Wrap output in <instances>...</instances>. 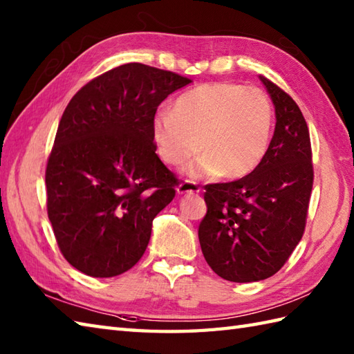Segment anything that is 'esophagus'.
<instances>
[{"mask_svg": "<svg viewBox=\"0 0 354 354\" xmlns=\"http://www.w3.org/2000/svg\"><path fill=\"white\" fill-rule=\"evenodd\" d=\"M199 192H201L199 187L194 183H190V181H185V183L179 184L176 187V193L179 194V196H187V194H194V193H199Z\"/></svg>", "mask_w": 354, "mask_h": 354, "instance_id": "1", "label": "esophagus"}]
</instances>
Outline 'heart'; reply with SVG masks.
Returning <instances> with one entry per match:
<instances>
[{"label": "heart", "instance_id": "heart-1", "mask_svg": "<svg viewBox=\"0 0 354 354\" xmlns=\"http://www.w3.org/2000/svg\"><path fill=\"white\" fill-rule=\"evenodd\" d=\"M274 112L259 88L232 82H212L183 93L170 114L152 120V140L161 160L187 165L190 179L219 176L227 181L250 175L265 158L272 135Z\"/></svg>", "mask_w": 354, "mask_h": 354}]
</instances>
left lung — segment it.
I'll use <instances>...</instances> for the list:
<instances>
[{
	"label": "left lung",
	"mask_w": 354,
	"mask_h": 354,
	"mask_svg": "<svg viewBox=\"0 0 354 354\" xmlns=\"http://www.w3.org/2000/svg\"><path fill=\"white\" fill-rule=\"evenodd\" d=\"M259 79L275 108L274 137L250 175L205 187L207 214L198 231L209 268L234 283L265 280L288 261L303 237L313 184L301 111L283 89Z\"/></svg>",
	"instance_id": "1"
}]
</instances>
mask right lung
<instances>
[{
  "label": "right lung",
  "mask_w": 354,
  "mask_h": 354,
  "mask_svg": "<svg viewBox=\"0 0 354 354\" xmlns=\"http://www.w3.org/2000/svg\"><path fill=\"white\" fill-rule=\"evenodd\" d=\"M189 84L126 64L86 84L64 111L45 171L47 209L64 257L80 272L115 277L145 254L178 184L155 153L152 120Z\"/></svg>",
  "instance_id": "1"
}]
</instances>
